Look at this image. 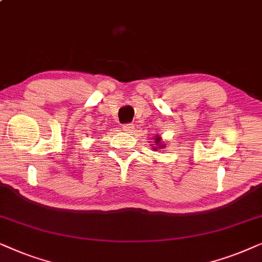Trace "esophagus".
I'll list each match as a JSON object with an SVG mask.
<instances>
[{
  "mask_svg": "<svg viewBox=\"0 0 262 262\" xmlns=\"http://www.w3.org/2000/svg\"><path fill=\"white\" fill-rule=\"evenodd\" d=\"M122 128H123V130L125 133H132L134 129V125L133 124H123L122 125Z\"/></svg>",
  "mask_w": 262,
  "mask_h": 262,
  "instance_id": "obj_1",
  "label": "esophagus"
}]
</instances>
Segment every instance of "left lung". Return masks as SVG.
I'll list each match as a JSON object with an SVG mask.
<instances>
[{"label": "left lung", "mask_w": 262, "mask_h": 262, "mask_svg": "<svg viewBox=\"0 0 262 262\" xmlns=\"http://www.w3.org/2000/svg\"><path fill=\"white\" fill-rule=\"evenodd\" d=\"M160 140H162V138H160V137H157L156 138V142H155L156 146H153V147H152L153 149H159V148L164 147V146L160 145Z\"/></svg>", "instance_id": "left-lung-1"}]
</instances>
